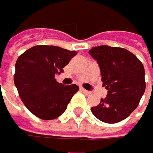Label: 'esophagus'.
<instances>
[{
	"mask_svg": "<svg viewBox=\"0 0 153 153\" xmlns=\"http://www.w3.org/2000/svg\"><path fill=\"white\" fill-rule=\"evenodd\" d=\"M82 93H84L85 94H91V92H89V91H87V90H85V89H83V88H82Z\"/></svg>",
	"mask_w": 153,
	"mask_h": 153,
	"instance_id": "1",
	"label": "esophagus"
}]
</instances>
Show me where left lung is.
<instances>
[{
  "mask_svg": "<svg viewBox=\"0 0 153 153\" xmlns=\"http://www.w3.org/2000/svg\"><path fill=\"white\" fill-rule=\"evenodd\" d=\"M89 54L97 60L103 86L108 91L106 97L101 98L100 104L91 108L92 113L108 124L124 120L137 108L145 92L143 64L122 48L99 46L92 48Z\"/></svg>",
  "mask_w": 153,
  "mask_h": 153,
  "instance_id": "obj_1",
  "label": "left lung"
}]
</instances>
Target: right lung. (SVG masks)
Listing matches in <instances>:
<instances>
[{
    "mask_svg": "<svg viewBox=\"0 0 153 153\" xmlns=\"http://www.w3.org/2000/svg\"><path fill=\"white\" fill-rule=\"evenodd\" d=\"M76 54L74 50L38 45L18 57L13 82L24 105L33 115L51 120L64 113L79 87L63 85L56 81L55 75L62 72Z\"/></svg>",
    "mask_w": 153,
    "mask_h": 153,
    "instance_id": "right-lung-1",
    "label": "right lung"
}]
</instances>
